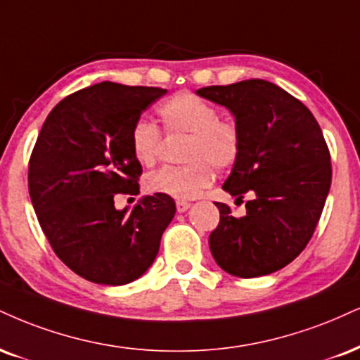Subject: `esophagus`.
<instances>
[{
    "instance_id": "esophagus-1",
    "label": "esophagus",
    "mask_w": 360,
    "mask_h": 360,
    "mask_svg": "<svg viewBox=\"0 0 360 360\" xmlns=\"http://www.w3.org/2000/svg\"><path fill=\"white\" fill-rule=\"evenodd\" d=\"M189 206H191V205H189L188 201H177V202H176V210L179 211V213H184V211L188 210Z\"/></svg>"
}]
</instances>
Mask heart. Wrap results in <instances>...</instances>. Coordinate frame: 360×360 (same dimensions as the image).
<instances>
[{"mask_svg": "<svg viewBox=\"0 0 360 360\" xmlns=\"http://www.w3.org/2000/svg\"><path fill=\"white\" fill-rule=\"evenodd\" d=\"M167 134H188L183 166H164L146 179L149 193L172 199H193L213 181L214 169L231 167L243 146L241 129L231 117L193 92H179L158 107ZM132 155L142 166H153L161 153L162 136L153 122L139 119L129 134Z\"/></svg>", "mask_w": 360, "mask_h": 360, "instance_id": "1", "label": "heart"}]
</instances>
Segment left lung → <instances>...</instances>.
Wrapping results in <instances>:
<instances>
[{
  "mask_svg": "<svg viewBox=\"0 0 360 360\" xmlns=\"http://www.w3.org/2000/svg\"><path fill=\"white\" fill-rule=\"evenodd\" d=\"M198 95L231 110L241 129V154L223 189L236 201L255 194L243 218L216 202L211 253L233 276L274 274L305 250L322 216L332 183L322 129L298 98L266 80L211 85Z\"/></svg>",
  "mask_w": 360,
  "mask_h": 360,
  "instance_id": "obj_1",
  "label": "left lung"
}]
</instances>
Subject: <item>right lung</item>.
Returning a JSON list of instances; mask_svg holds the SVG:
<instances>
[{"label": "right lung", "instance_id": "obj_1", "mask_svg": "<svg viewBox=\"0 0 360 360\" xmlns=\"http://www.w3.org/2000/svg\"><path fill=\"white\" fill-rule=\"evenodd\" d=\"M158 86L102 82L68 95L46 117L28 164V191L55 255L82 278L125 285L158 257L174 199L146 196L129 213L115 194H139L142 166L129 134Z\"/></svg>", "mask_w": 360, "mask_h": 360}]
</instances>
